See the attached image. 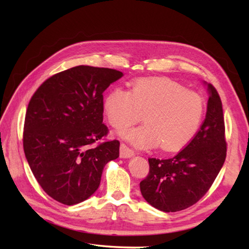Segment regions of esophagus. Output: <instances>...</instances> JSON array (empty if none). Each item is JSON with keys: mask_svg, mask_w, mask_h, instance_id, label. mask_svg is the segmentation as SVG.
<instances>
[{"mask_svg": "<svg viewBox=\"0 0 249 249\" xmlns=\"http://www.w3.org/2000/svg\"><path fill=\"white\" fill-rule=\"evenodd\" d=\"M134 155H135V152L131 149H129L127 145L124 143L121 144V146H120V157L121 158H130Z\"/></svg>", "mask_w": 249, "mask_h": 249, "instance_id": "esophagus-1", "label": "esophagus"}]
</instances>
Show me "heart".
<instances>
[{
    "mask_svg": "<svg viewBox=\"0 0 249 249\" xmlns=\"http://www.w3.org/2000/svg\"><path fill=\"white\" fill-rule=\"evenodd\" d=\"M110 124L124 128L143 120L145 124L120 131L122 138L139 149L160 144L163 151H178L189 143L202 122L204 102L169 79H139L130 91L116 88L105 99Z\"/></svg>",
    "mask_w": 249,
    "mask_h": 249,
    "instance_id": "1",
    "label": "heart"
}]
</instances>
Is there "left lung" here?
<instances>
[{
	"label": "left lung",
	"instance_id": "obj_1",
	"mask_svg": "<svg viewBox=\"0 0 249 249\" xmlns=\"http://www.w3.org/2000/svg\"><path fill=\"white\" fill-rule=\"evenodd\" d=\"M203 83L209 100L198 133L174 157L149 158V174L140 182L146 202L162 212H178L198 202L212 186L226 160L223 105L212 84Z\"/></svg>",
	"mask_w": 249,
	"mask_h": 249
}]
</instances>
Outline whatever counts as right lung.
<instances>
[{"label": "right lung", "mask_w": 249, "mask_h": 249, "mask_svg": "<svg viewBox=\"0 0 249 249\" xmlns=\"http://www.w3.org/2000/svg\"><path fill=\"white\" fill-rule=\"evenodd\" d=\"M123 72L80 65L50 77L26 110L23 149L47 195L66 205L96 192L104 167L119 157L120 142L91 144L108 134L103 124V93Z\"/></svg>", "instance_id": "1"}]
</instances>
